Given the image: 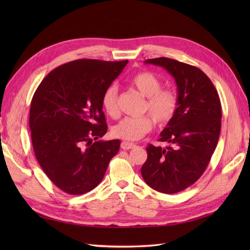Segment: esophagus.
Listing matches in <instances>:
<instances>
[{
	"label": "esophagus",
	"instance_id": "obj_1",
	"mask_svg": "<svg viewBox=\"0 0 250 250\" xmlns=\"http://www.w3.org/2000/svg\"><path fill=\"white\" fill-rule=\"evenodd\" d=\"M136 145L134 143H129V142H122L121 143V148L122 149H132L134 148Z\"/></svg>",
	"mask_w": 250,
	"mask_h": 250
}]
</instances>
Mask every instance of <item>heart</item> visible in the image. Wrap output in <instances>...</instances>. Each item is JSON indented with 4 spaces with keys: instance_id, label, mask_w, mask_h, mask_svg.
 <instances>
[{
    "instance_id": "1",
    "label": "heart",
    "mask_w": 250,
    "mask_h": 250,
    "mask_svg": "<svg viewBox=\"0 0 250 250\" xmlns=\"http://www.w3.org/2000/svg\"><path fill=\"white\" fill-rule=\"evenodd\" d=\"M131 84L146 98L143 105V111H147L152 116L125 117L113 126L111 132L115 137L132 142L140 140L147 134L152 129L153 121L160 126L167 125L176 114L178 101L176 94L172 90L161 89V81L152 73L143 72L136 74L132 77ZM102 105L110 117L115 118L119 115L118 88L115 84H111L104 91Z\"/></svg>"
}]
</instances>
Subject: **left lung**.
I'll use <instances>...</instances> for the list:
<instances>
[{
  "instance_id": "8db88e82",
  "label": "left lung",
  "mask_w": 250,
  "mask_h": 250,
  "mask_svg": "<svg viewBox=\"0 0 250 250\" xmlns=\"http://www.w3.org/2000/svg\"><path fill=\"white\" fill-rule=\"evenodd\" d=\"M145 63L166 68L174 77L178 106L159 139L169 146L148 145L141 173L152 189L176 193L194 184L208 166L221 129L220 99L210 79L198 67L164 57Z\"/></svg>"
}]
</instances>
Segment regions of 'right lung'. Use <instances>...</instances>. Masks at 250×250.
I'll return each mask as SVG.
<instances>
[{
  "label": "right lung",
  "mask_w": 250,
  "mask_h": 250,
  "mask_svg": "<svg viewBox=\"0 0 250 250\" xmlns=\"http://www.w3.org/2000/svg\"><path fill=\"white\" fill-rule=\"evenodd\" d=\"M126 63L71 61L51 71L33 95L29 125L34 153L48 178L66 193L97 187L119 150V140H99L107 132L102 97Z\"/></svg>",
  "instance_id": "1"
}]
</instances>
